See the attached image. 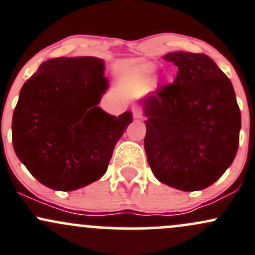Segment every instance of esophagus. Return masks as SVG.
<instances>
[{
  "label": "esophagus",
  "instance_id": "34e87169",
  "mask_svg": "<svg viewBox=\"0 0 255 255\" xmlns=\"http://www.w3.org/2000/svg\"><path fill=\"white\" fill-rule=\"evenodd\" d=\"M132 113H133V116L135 117V119H141L142 117V109L139 105L132 106Z\"/></svg>",
  "mask_w": 255,
  "mask_h": 255
}]
</instances>
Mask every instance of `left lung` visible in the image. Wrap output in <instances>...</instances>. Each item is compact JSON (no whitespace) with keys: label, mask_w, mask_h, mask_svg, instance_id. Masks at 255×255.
<instances>
[{"label":"left lung","mask_w":255,"mask_h":255,"mask_svg":"<svg viewBox=\"0 0 255 255\" xmlns=\"http://www.w3.org/2000/svg\"><path fill=\"white\" fill-rule=\"evenodd\" d=\"M174 82L144 100V147L161 183L183 191L211 186L239 149L241 111L228 76L208 55L172 52Z\"/></svg>","instance_id":"1"}]
</instances>
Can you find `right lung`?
<instances>
[{
    "label": "right lung",
    "mask_w": 255,
    "mask_h": 255,
    "mask_svg": "<svg viewBox=\"0 0 255 255\" xmlns=\"http://www.w3.org/2000/svg\"><path fill=\"white\" fill-rule=\"evenodd\" d=\"M108 88L104 63L93 57L54 58L24 83L14 109L16 156L41 184L72 191L105 174L114 147L132 122L98 106Z\"/></svg>",
    "instance_id": "1"
}]
</instances>
